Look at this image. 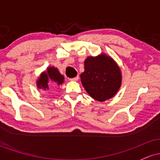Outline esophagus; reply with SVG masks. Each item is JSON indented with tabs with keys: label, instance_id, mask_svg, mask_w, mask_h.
Masks as SVG:
<instances>
[{
	"label": "esophagus",
	"instance_id": "obj_1",
	"mask_svg": "<svg viewBox=\"0 0 160 160\" xmlns=\"http://www.w3.org/2000/svg\"><path fill=\"white\" fill-rule=\"evenodd\" d=\"M78 79H79V77L77 76V77H75V78H70V80H71V81H77V80H78Z\"/></svg>",
	"mask_w": 160,
	"mask_h": 160
}]
</instances>
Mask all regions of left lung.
<instances>
[{
	"label": "left lung",
	"instance_id": "1",
	"mask_svg": "<svg viewBox=\"0 0 160 160\" xmlns=\"http://www.w3.org/2000/svg\"><path fill=\"white\" fill-rule=\"evenodd\" d=\"M80 79L92 98L104 102L113 97L121 85V71L111 57L101 55L88 57Z\"/></svg>",
	"mask_w": 160,
	"mask_h": 160
}]
</instances>
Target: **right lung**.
Returning a JSON list of instances; mask_svg holds the SVG:
<instances>
[{
	"label": "right lung",
	"instance_id": "1",
	"mask_svg": "<svg viewBox=\"0 0 160 160\" xmlns=\"http://www.w3.org/2000/svg\"><path fill=\"white\" fill-rule=\"evenodd\" d=\"M52 81L58 83V85L61 84L64 81V77L60 74L58 69L54 67H49L47 68V72L43 73L38 79L37 85L40 89H47L49 88L48 82Z\"/></svg>",
	"mask_w": 160,
	"mask_h": 160
}]
</instances>
